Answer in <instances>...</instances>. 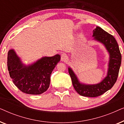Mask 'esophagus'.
Masks as SVG:
<instances>
[{"label": "esophagus", "mask_w": 124, "mask_h": 124, "mask_svg": "<svg viewBox=\"0 0 124 124\" xmlns=\"http://www.w3.org/2000/svg\"><path fill=\"white\" fill-rule=\"evenodd\" d=\"M67 59H68V56L66 54H62V55H61V60H62V62H65Z\"/></svg>", "instance_id": "obj_1"}]
</instances>
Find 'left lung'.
Segmentation results:
<instances>
[{"instance_id":"obj_1","label":"left lung","mask_w":124,"mask_h":124,"mask_svg":"<svg viewBox=\"0 0 124 124\" xmlns=\"http://www.w3.org/2000/svg\"><path fill=\"white\" fill-rule=\"evenodd\" d=\"M93 40L104 46L109 55L107 74L101 82L95 84L81 82L73 70L68 67V72L75 90L80 95L87 97L100 96L113 87L117 78L121 63V55L119 47L112 35L101 28L96 26L93 31Z\"/></svg>"}]
</instances>
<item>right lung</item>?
<instances>
[{
	"label": "right lung",
	"instance_id": "obj_1",
	"mask_svg": "<svg viewBox=\"0 0 124 124\" xmlns=\"http://www.w3.org/2000/svg\"><path fill=\"white\" fill-rule=\"evenodd\" d=\"M60 58L59 54L43 56L26 65L14 49H11L8 53V70L13 82L21 91L28 94H41L49 87L51 74Z\"/></svg>",
	"mask_w": 124,
	"mask_h": 124
}]
</instances>
